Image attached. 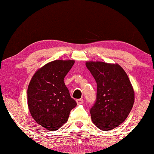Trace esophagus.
Returning <instances> with one entry per match:
<instances>
[{
    "label": "esophagus",
    "mask_w": 154,
    "mask_h": 154,
    "mask_svg": "<svg viewBox=\"0 0 154 154\" xmlns=\"http://www.w3.org/2000/svg\"><path fill=\"white\" fill-rule=\"evenodd\" d=\"M76 102L77 103V105H82V104L83 103V99H77Z\"/></svg>",
    "instance_id": "1"
}]
</instances>
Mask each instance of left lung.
<instances>
[{
  "mask_svg": "<svg viewBox=\"0 0 154 154\" xmlns=\"http://www.w3.org/2000/svg\"><path fill=\"white\" fill-rule=\"evenodd\" d=\"M97 83L94 105L90 109L93 123L107 131L127 118L134 102V92L126 72L118 64L86 62Z\"/></svg>",
  "mask_w": 154,
  "mask_h": 154,
  "instance_id": "left-lung-1",
  "label": "left lung"
}]
</instances>
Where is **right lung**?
Segmentation results:
<instances>
[{
	"label": "right lung",
	"instance_id": "right-lung-1",
	"mask_svg": "<svg viewBox=\"0 0 154 154\" xmlns=\"http://www.w3.org/2000/svg\"><path fill=\"white\" fill-rule=\"evenodd\" d=\"M75 60H56L44 65L33 75L28 87V106L36 122L47 130H58L77 105L64 79Z\"/></svg>",
	"mask_w": 154,
	"mask_h": 154
}]
</instances>
